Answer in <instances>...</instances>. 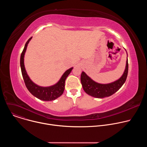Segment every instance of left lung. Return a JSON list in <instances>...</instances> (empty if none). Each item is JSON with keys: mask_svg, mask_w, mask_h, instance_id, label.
I'll return each instance as SVG.
<instances>
[{"mask_svg": "<svg viewBox=\"0 0 147 147\" xmlns=\"http://www.w3.org/2000/svg\"><path fill=\"white\" fill-rule=\"evenodd\" d=\"M128 68V59H127L126 66L122 76L117 81L107 84H102L95 82L82 71L81 74V82L82 88L87 94L95 98H103L109 96L117 91L125 82L127 77Z\"/></svg>", "mask_w": 147, "mask_h": 147, "instance_id": "left-lung-1", "label": "left lung"}]
</instances>
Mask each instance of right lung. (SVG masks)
Segmentation results:
<instances>
[{
  "label": "right lung",
  "mask_w": 147,
  "mask_h": 147,
  "mask_svg": "<svg viewBox=\"0 0 147 147\" xmlns=\"http://www.w3.org/2000/svg\"><path fill=\"white\" fill-rule=\"evenodd\" d=\"M31 38L32 37H31L27 40L25 45L22 54H21L20 57L21 70H22V76L25 82L26 86L28 90L31 93V94H32L34 96H35V97L40 100L46 101L55 100L60 96H61L63 94V93L65 86V80L69 76V74L71 71L73 67L66 71L65 73L61 76L59 82L54 86L48 87H42L36 85L35 83H34L30 80V77L27 75L24 64V57L25 52L26 51L27 45Z\"/></svg>",
  "instance_id": "add662e5"
}]
</instances>
